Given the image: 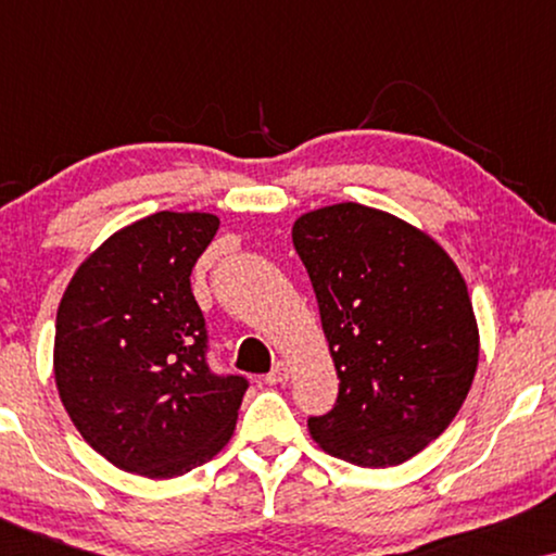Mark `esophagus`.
<instances>
[{"mask_svg": "<svg viewBox=\"0 0 556 556\" xmlns=\"http://www.w3.org/2000/svg\"><path fill=\"white\" fill-rule=\"evenodd\" d=\"M265 382H268V384H283V382H288L286 362H278L276 367H273L268 375H265Z\"/></svg>", "mask_w": 556, "mask_h": 556, "instance_id": "34e87169", "label": "esophagus"}]
</instances>
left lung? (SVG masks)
I'll use <instances>...</instances> for the list:
<instances>
[{"label":"left lung","mask_w":556,"mask_h":556,"mask_svg":"<svg viewBox=\"0 0 556 556\" xmlns=\"http://www.w3.org/2000/svg\"><path fill=\"white\" fill-rule=\"evenodd\" d=\"M295 253L314 286L339 394L308 430L362 468L400 466L466 400L478 329L466 280L428 235L356 202L303 215Z\"/></svg>","instance_id":"left-lung-1"}]
</instances>
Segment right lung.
Here are the masks:
<instances>
[{
    "instance_id": "right-lung-1",
    "label": "right lung",
    "mask_w": 556,
    "mask_h": 556,
    "mask_svg": "<svg viewBox=\"0 0 556 556\" xmlns=\"http://www.w3.org/2000/svg\"><path fill=\"white\" fill-rule=\"evenodd\" d=\"M217 227L204 212L143 217L105 240L60 301V400L86 443L128 473H189L235 430L250 382L212 369L189 283Z\"/></svg>"
}]
</instances>
